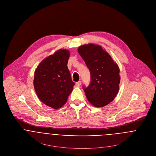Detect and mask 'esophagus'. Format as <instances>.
<instances>
[{"mask_svg": "<svg viewBox=\"0 0 156 156\" xmlns=\"http://www.w3.org/2000/svg\"><path fill=\"white\" fill-rule=\"evenodd\" d=\"M81 83H82V82L81 81H79V82L76 83V85L77 87H80V86L81 85Z\"/></svg>", "mask_w": 156, "mask_h": 156, "instance_id": "1", "label": "esophagus"}]
</instances>
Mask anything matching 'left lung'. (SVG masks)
I'll return each instance as SVG.
<instances>
[{
	"mask_svg": "<svg viewBox=\"0 0 156 156\" xmlns=\"http://www.w3.org/2000/svg\"><path fill=\"white\" fill-rule=\"evenodd\" d=\"M90 73V83L83 90L87 100L96 107L113 101L119 90L120 70L112 57L98 44L89 43L78 48Z\"/></svg>",
	"mask_w": 156,
	"mask_h": 156,
	"instance_id": "1",
	"label": "left lung"
}]
</instances>
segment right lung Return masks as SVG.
I'll return each mask as SVG.
<instances>
[{"label":"right lung","mask_w":156,"mask_h":156,"mask_svg":"<svg viewBox=\"0 0 156 156\" xmlns=\"http://www.w3.org/2000/svg\"><path fill=\"white\" fill-rule=\"evenodd\" d=\"M70 52L59 49L44 58L34 71L33 84L43 104L58 109L67 102L75 85L67 67Z\"/></svg>","instance_id":"1"}]
</instances>
